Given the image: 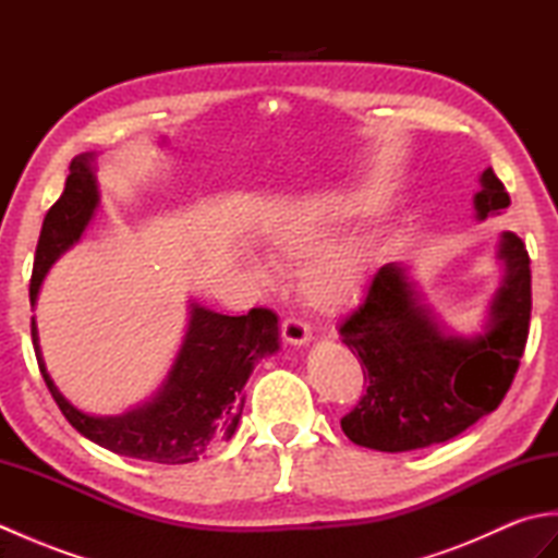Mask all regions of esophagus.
<instances>
[{
	"label": "esophagus",
	"instance_id": "obj_1",
	"mask_svg": "<svg viewBox=\"0 0 558 558\" xmlns=\"http://www.w3.org/2000/svg\"><path fill=\"white\" fill-rule=\"evenodd\" d=\"M282 330V338H286V342H290V345H304V342L312 340V330L310 326H306L304 322H300V318H286L280 326Z\"/></svg>",
	"mask_w": 558,
	"mask_h": 558
}]
</instances>
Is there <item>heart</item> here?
Returning a JSON list of instances; mask_svg holds the SVG:
<instances>
[{
    "label": "heart",
    "instance_id": "b5f03b06",
    "mask_svg": "<svg viewBox=\"0 0 558 558\" xmlns=\"http://www.w3.org/2000/svg\"><path fill=\"white\" fill-rule=\"evenodd\" d=\"M322 234V228H300L292 232H282L276 240V252L288 260H304L314 252ZM362 278V258L352 252H340L318 258L304 268L302 292L316 310L333 312L357 294Z\"/></svg>",
    "mask_w": 558,
    "mask_h": 558
}]
</instances>
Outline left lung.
I'll use <instances>...</instances> for the list:
<instances>
[{
  "label": "left lung",
  "instance_id": "obj_1",
  "mask_svg": "<svg viewBox=\"0 0 558 558\" xmlns=\"http://www.w3.org/2000/svg\"><path fill=\"white\" fill-rule=\"evenodd\" d=\"M477 216L511 206L494 170L482 172ZM504 286L492 304V326L480 338H453L417 302L400 266L374 272L362 304L340 324L342 342L362 362L366 390L345 417L352 444L386 453L444 444L501 405L525 352L532 312L527 248L504 232Z\"/></svg>",
  "mask_w": 558,
  "mask_h": 558
}]
</instances>
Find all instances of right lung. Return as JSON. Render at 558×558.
I'll list each match as a JSON object with an SVG mask.
<instances>
[{"instance_id":"add662e5","label":"right lung","mask_w":558,"mask_h":558,"mask_svg":"<svg viewBox=\"0 0 558 558\" xmlns=\"http://www.w3.org/2000/svg\"><path fill=\"white\" fill-rule=\"evenodd\" d=\"M88 162L90 156L71 160L64 192L43 220L31 276V304L38 298L45 272L59 254L81 240L98 206ZM31 336L45 384L78 434L112 453L182 465L232 438L242 417L248 374L260 357L278 350V316L264 306H254L244 316H225L192 304V322L168 381L150 402L120 417H93L71 405L45 369L35 318H31Z\"/></svg>"}]
</instances>
